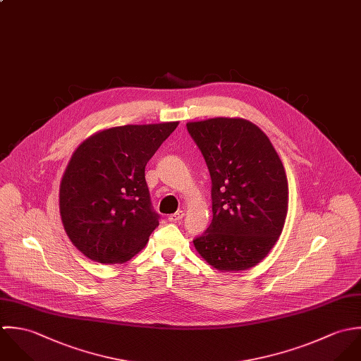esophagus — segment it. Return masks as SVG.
<instances>
[{
	"instance_id": "obj_1",
	"label": "esophagus",
	"mask_w": 361,
	"mask_h": 361,
	"mask_svg": "<svg viewBox=\"0 0 361 361\" xmlns=\"http://www.w3.org/2000/svg\"><path fill=\"white\" fill-rule=\"evenodd\" d=\"M184 217V211H177L176 214H171V215H169L167 219H169V221H173V223H178L181 219Z\"/></svg>"
}]
</instances>
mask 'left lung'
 <instances>
[{"label":"left lung","mask_w":361,"mask_h":361,"mask_svg":"<svg viewBox=\"0 0 361 361\" xmlns=\"http://www.w3.org/2000/svg\"><path fill=\"white\" fill-rule=\"evenodd\" d=\"M212 180V221L194 245L219 271L259 264L288 215V178L269 138L244 118L188 123Z\"/></svg>","instance_id":"obj_1"}]
</instances>
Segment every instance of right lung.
Here are the masks:
<instances>
[{
	"mask_svg": "<svg viewBox=\"0 0 361 361\" xmlns=\"http://www.w3.org/2000/svg\"><path fill=\"white\" fill-rule=\"evenodd\" d=\"M178 123L103 130L78 146L60 185V214L73 245L100 264L138 254L159 226L145 166Z\"/></svg>",
	"mask_w": 361,
	"mask_h": 361,
	"instance_id": "obj_1",
	"label": "right lung"
}]
</instances>
